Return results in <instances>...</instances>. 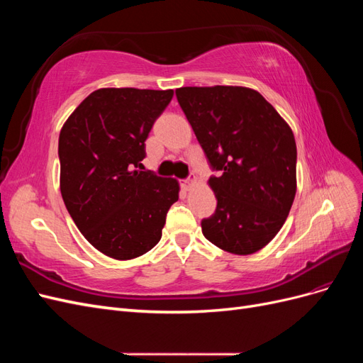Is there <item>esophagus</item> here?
<instances>
[{
	"label": "esophagus",
	"mask_w": 363,
	"mask_h": 363,
	"mask_svg": "<svg viewBox=\"0 0 363 363\" xmlns=\"http://www.w3.org/2000/svg\"><path fill=\"white\" fill-rule=\"evenodd\" d=\"M196 182V177H195V175H191V177L189 179H184V180H182V186H183V188L186 189V191H188V189H191L192 188V184Z\"/></svg>",
	"instance_id": "34e87169"
}]
</instances>
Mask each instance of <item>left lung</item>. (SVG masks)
I'll use <instances>...</instances> for the list:
<instances>
[{
    "mask_svg": "<svg viewBox=\"0 0 363 363\" xmlns=\"http://www.w3.org/2000/svg\"><path fill=\"white\" fill-rule=\"evenodd\" d=\"M177 101L211 168L218 200L201 221L207 240L252 255L279 233L296 191L291 127L259 92L240 86L180 87Z\"/></svg>",
    "mask_w": 363,
    "mask_h": 363,
    "instance_id": "obj_1",
    "label": "left lung"
}]
</instances>
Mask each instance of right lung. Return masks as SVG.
I'll return each instance as SVG.
<instances>
[{
	"label": "right lung",
	"instance_id": "right-lung-1",
	"mask_svg": "<svg viewBox=\"0 0 363 363\" xmlns=\"http://www.w3.org/2000/svg\"><path fill=\"white\" fill-rule=\"evenodd\" d=\"M172 95L171 89H98L62 127V199L87 242L108 257L145 255L179 200L177 180L140 171L148 133Z\"/></svg>",
	"mask_w": 363,
	"mask_h": 363
}]
</instances>
